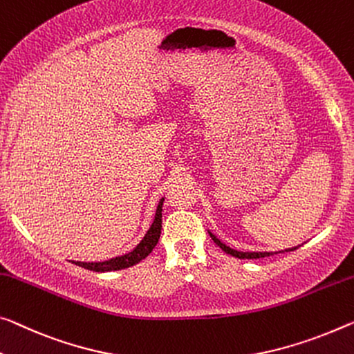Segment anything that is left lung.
<instances>
[{
  "label": "left lung",
  "instance_id": "obj_1",
  "mask_svg": "<svg viewBox=\"0 0 354 354\" xmlns=\"http://www.w3.org/2000/svg\"><path fill=\"white\" fill-rule=\"evenodd\" d=\"M210 237L212 241H214L216 245H218L223 252H226L227 254H231V257H236V258H241V259H257V258H266V257H270V254H277V253H285V252H295L296 248H299L301 245H296V247H291V248H285V250H279V252H241V250H236V248H231L230 245H226V243H223L218 237L215 236L214 232H210Z\"/></svg>",
  "mask_w": 354,
  "mask_h": 354
}]
</instances>
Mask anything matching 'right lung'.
<instances>
[{"label": "right lung", "instance_id": "obj_1", "mask_svg": "<svg viewBox=\"0 0 354 354\" xmlns=\"http://www.w3.org/2000/svg\"><path fill=\"white\" fill-rule=\"evenodd\" d=\"M162 203H165V198L160 199L158 207H156V214L153 223L149 227V231L145 232L142 241H140L136 248L127 254H122V257L111 258L107 261H101V263H84V261H71L73 264H77L80 268H85L88 270L95 272H111V270H122L127 268H131V266L140 263V261L145 259L151 253V250L156 247V243L160 241L161 234V214H162Z\"/></svg>", "mask_w": 354, "mask_h": 354}]
</instances>
